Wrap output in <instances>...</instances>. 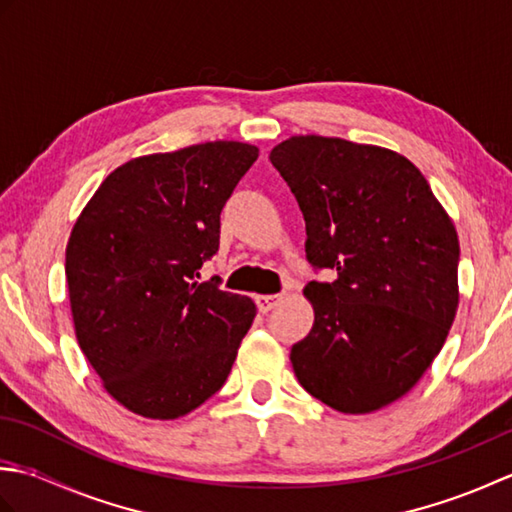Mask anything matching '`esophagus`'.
I'll list each match as a JSON object with an SVG mask.
<instances>
[{
    "label": "esophagus",
    "instance_id": "obj_1",
    "mask_svg": "<svg viewBox=\"0 0 512 512\" xmlns=\"http://www.w3.org/2000/svg\"><path fill=\"white\" fill-rule=\"evenodd\" d=\"M281 299H284L281 295H259L257 308H259V312H270L275 306H279Z\"/></svg>",
    "mask_w": 512,
    "mask_h": 512
}]
</instances>
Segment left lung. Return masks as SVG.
<instances>
[{
  "label": "left lung",
  "instance_id": "obj_1",
  "mask_svg": "<svg viewBox=\"0 0 512 512\" xmlns=\"http://www.w3.org/2000/svg\"><path fill=\"white\" fill-rule=\"evenodd\" d=\"M270 162L306 220V255L336 270L310 281L314 308L290 361L301 387L341 413H372L411 391L458 312L460 242L420 169L396 151L290 136Z\"/></svg>",
  "mask_w": 512,
  "mask_h": 512
}]
</instances>
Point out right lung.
<instances>
[{"instance_id":"right-lung-1","label":"right lung","mask_w":512,"mask_h":512,"mask_svg":"<svg viewBox=\"0 0 512 512\" xmlns=\"http://www.w3.org/2000/svg\"><path fill=\"white\" fill-rule=\"evenodd\" d=\"M259 149L237 140L125 162L85 204L65 248L74 334L107 394L176 420L231 374L253 299L198 281L220 213Z\"/></svg>"}]
</instances>
